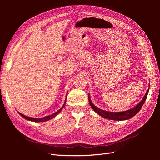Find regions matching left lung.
I'll list each match as a JSON object with an SVG mask.
<instances>
[{
    "label": "left lung",
    "instance_id": "8db88e82",
    "mask_svg": "<svg viewBox=\"0 0 160 160\" xmlns=\"http://www.w3.org/2000/svg\"><path fill=\"white\" fill-rule=\"evenodd\" d=\"M149 90V88H148L146 93L145 94L142 100L140 101V102L136 106H135V107H134L133 108L131 109L127 110V111H121V112H111V111H104V110H102V109L98 108V107H96V106L93 103H92V101L90 99L89 93V96H88L89 102V104L91 105V108L93 109L95 112H96L98 115L101 116V117H103L105 119H108L109 120H115V121L127 120V119H129L130 118H133V116L136 115L140 111V109H142L143 103H145V101H146V100Z\"/></svg>",
    "mask_w": 160,
    "mask_h": 160
}]
</instances>
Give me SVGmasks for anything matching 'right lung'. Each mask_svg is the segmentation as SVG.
I'll list each match as a JSON object with an SVG mask.
<instances>
[{"label":"right lung","mask_w":160,"mask_h":160,"mask_svg":"<svg viewBox=\"0 0 160 160\" xmlns=\"http://www.w3.org/2000/svg\"><path fill=\"white\" fill-rule=\"evenodd\" d=\"M67 97V96H66L65 101V103H64L63 105L62 106L61 108L60 109H59L57 111H56L55 113H52V115H48V116H45V117H44V118H34L28 117V116H26V115H23V114H22V113H19V112H18V113L20 114V115L22 116V117L25 118V119H27V120H28V121H31V122H47V121H49V120H50V119H52V118H54L55 117H56V116L61 112V110L65 108V103H66Z\"/></svg>","instance_id":"obj_1"}]
</instances>
